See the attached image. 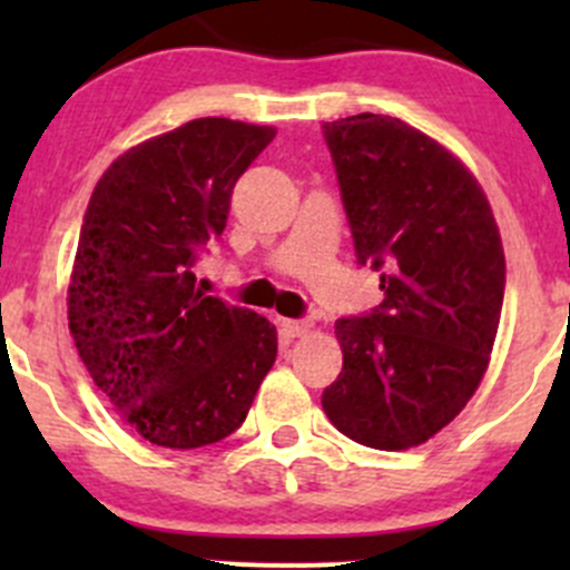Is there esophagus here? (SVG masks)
Segmentation results:
<instances>
[{
	"label": "esophagus",
	"instance_id": "esophagus-1",
	"mask_svg": "<svg viewBox=\"0 0 570 570\" xmlns=\"http://www.w3.org/2000/svg\"><path fill=\"white\" fill-rule=\"evenodd\" d=\"M278 325H281V333H284V336L295 338V336H303V333H308L312 322L308 320H281Z\"/></svg>",
	"mask_w": 570,
	"mask_h": 570
}]
</instances>
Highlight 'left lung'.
Returning a JSON list of instances; mask_svg holds the SVG:
<instances>
[{
	"label": "left lung",
	"instance_id": "left-lung-1",
	"mask_svg": "<svg viewBox=\"0 0 570 570\" xmlns=\"http://www.w3.org/2000/svg\"><path fill=\"white\" fill-rule=\"evenodd\" d=\"M355 258L383 303L336 320L344 364L322 392L338 433L372 450L433 439L480 386L504 301V250L485 193L433 137L392 115L322 126Z\"/></svg>",
	"mask_w": 570,
	"mask_h": 570
}]
</instances>
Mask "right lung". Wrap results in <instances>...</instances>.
I'll list each match as a JSON object with an SVG mask.
<instances>
[{
  "label": "right lung",
  "instance_id": "add662e5",
  "mask_svg": "<svg viewBox=\"0 0 570 570\" xmlns=\"http://www.w3.org/2000/svg\"><path fill=\"white\" fill-rule=\"evenodd\" d=\"M273 126L198 118L129 148L90 195L68 286L79 358L118 416L157 446L195 450L245 422L278 336L195 284L234 184Z\"/></svg>",
  "mask_w": 570,
  "mask_h": 570
}]
</instances>
